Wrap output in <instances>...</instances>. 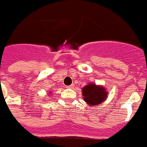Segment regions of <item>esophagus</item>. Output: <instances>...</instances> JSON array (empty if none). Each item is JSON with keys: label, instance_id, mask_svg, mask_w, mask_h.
Returning a JSON list of instances; mask_svg holds the SVG:
<instances>
[{"label": "esophagus", "instance_id": "34e87169", "mask_svg": "<svg viewBox=\"0 0 147 147\" xmlns=\"http://www.w3.org/2000/svg\"><path fill=\"white\" fill-rule=\"evenodd\" d=\"M73 85H70V86H67V88H68V89H72V88H73Z\"/></svg>", "mask_w": 147, "mask_h": 147}]
</instances>
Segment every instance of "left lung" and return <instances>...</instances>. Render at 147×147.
Masks as SVG:
<instances>
[{
    "label": "left lung",
    "instance_id": "left-lung-1",
    "mask_svg": "<svg viewBox=\"0 0 147 147\" xmlns=\"http://www.w3.org/2000/svg\"><path fill=\"white\" fill-rule=\"evenodd\" d=\"M83 100L90 106H97L107 100L108 92L101 85L89 83L82 89Z\"/></svg>",
    "mask_w": 147,
    "mask_h": 147
}]
</instances>
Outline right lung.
I'll return each instance as SVG.
<instances>
[{
    "mask_svg": "<svg viewBox=\"0 0 147 147\" xmlns=\"http://www.w3.org/2000/svg\"><path fill=\"white\" fill-rule=\"evenodd\" d=\"M49 93V94H51V92H48Z\"/></svg>",
    "mask_w": 147,
    "mask_h": 147,
    "instance_id": "right-lung-1",
    "label": "right lung"
}]
</instances>
